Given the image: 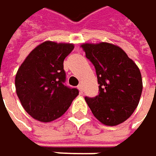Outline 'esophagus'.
<instances>
[{"instance_id": "34e87169", "label": "esophagus", "mask_w": 156, "mask_h": 156, "mask_svg": "<svg viewBox=\"0 0 156 156\" xmlns=\"http://www.w3.org/2000/svg\"><path fill=\"white\" fill-rule=\"evenodd\" d=\"M77 88H78V90L80 91V93L82 94V93H83V85H82V84H79Z\"/></svg>"}]
</instances>
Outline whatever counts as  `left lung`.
I'll return each mask as SVG.
<instances>
[{
	"mask_svg": "<svg viewBox=\"0 0 156 156\" xmlns=\"http://www.w3.org/2000/svg\"><path fill=\"white\" fill-rule=\"evenodd\" d=\"M82 48L94 64L99 84L95 97L84 99L93 115L105 125L127 120L137 107L143 90L139 68L116 45L84 43Z\"/></svg>",
	"mask_w": 156,
	"mask_h": 156,
	"instance_id": "obj_1",
	"label": "left lung"
}]
</instances>
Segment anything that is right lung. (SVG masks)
Wrapping results in <instances>:
<instances>
[{"label": "right lung", "mask_w": 156, "mask_h": 156, "mask_svg": "<svg viewBox=\"0 0 156 156\" xmlns=\"http://www.w3.org/2000/svg\"><path fill=\"white\" fill-rule=\"evenodd\" d=\"M74 46L44 41L22 63L15 77L16 94L24 110L36 120L51 122L61 117L78 95L65 84L63 61Z\"/></svg>", "instance_id": "add662e5"}]
</instances>
